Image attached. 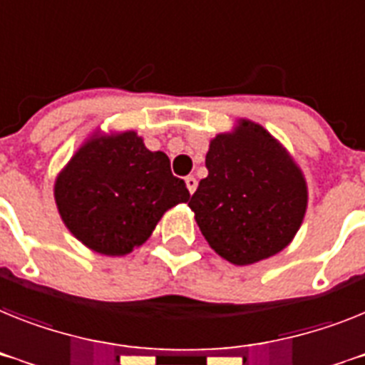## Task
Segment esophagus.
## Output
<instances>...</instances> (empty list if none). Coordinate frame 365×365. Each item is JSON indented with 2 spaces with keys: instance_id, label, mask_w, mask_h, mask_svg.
I'll list each match as a JSON object with an SVG mask.
<instances>
[{
  "instance_id": "obj_1",
  "label": "esophagus",
  "mask_w": 365,
  "mask_h": 365,
  "mask_svg": "<svg viewBox=\"0 0 365 365\" xmlns=\"http://www.w3.org/2000/svg\"><path fill=\"white\" fill-rule=\"evenodd\" d=\"M197 183L198 182H197V178H195V176L185 178V185H187V189H189V192H191V195L197 191Z\"/></svg>"
}]
</instances>
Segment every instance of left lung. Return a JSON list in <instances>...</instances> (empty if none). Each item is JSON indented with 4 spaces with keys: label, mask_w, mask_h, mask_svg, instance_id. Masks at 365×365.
<instances>
[{
    "label": "left lung",
    "mask_w": 365,
    "mask_h": 365,
    "mask_svg": "<svg viewBox=\"0 0 365 365\" xmlns=\"http://www.w3.org/2000/svg\"><path fill=\"white\" fill-rule=\"evenodd\" d=\"M207 176L189 200L210 247L235 265L286 249L301 228L308 192L301 170L262 125L241 120L211 140Z\"/></svg>",
    "instance_id": "left-lung-1"
}]
</instances>
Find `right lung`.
<instances>
[{
	"instance_id": "add662e5",
	"label": "right lung",
	"mask_w": 365,
	"mask_h": 365,
	"mask_svg": "<svg viewBox=\"0 0 365 365\" xmlns=\"http://www.w3.org/2000/svg\"><path fill=\"white\" fill-rule=\"evenodd\" d=\"M189 197L167 155L150 152L135 131L91 139L55 182L66 228L106 256L145 243L165 211Z\"/></svg>"
}]
</instances>
